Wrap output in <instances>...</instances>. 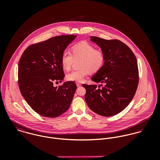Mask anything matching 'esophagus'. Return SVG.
<instances>
[{"label":"esophagus","instance_id":"1","mask_svg":"<svg viewBox=\"0 0 160 160\" xmlns=\"http://www.w3.org/2000/svg\"><path fill=\"white\" fill-rule=\"evenodd\" d=\"M76 86H77L78 87H80V86H82V84H81V83H79V82H77V83H76Z\"/></svg>","mask_w":160,"mask_h":160}]
</instances>
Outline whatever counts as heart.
<instances>
[{
  "label": "heart",
  "instance_id": "1",
  "mask_svg": "<svg viewBox=\"0 0 160 160\" xmlns=\"http://www.w3.org/2000/svg\"><path fill=\"white\" fill-rule=\"evenodd\" d=\"M72 54L68 51H64L62 55L61 62L63 68L69 70L74 60L80 59L78 69L72 71L67 76L69 81L82 82L91 72L98 71L104 65L105 55L103 53L91 44L82 42L72 46Z\"/></svg>",
  "mask_w": 160,
  "mask_h": 160
}]
</instances>
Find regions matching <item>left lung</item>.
Segmentation results:
<instances>
[{"mask_svg": "<svg viewBox=\"0 0 160 160\" xmlns=\"http://www.w3.org/2000/svg\"><path fill=\"white\" fill-rule=\"evenodd\" d=\"M91 41L101 48L105 55L102 68L91 78L97 85L83 84L86 102L89 108L103 116H112L122 112L131 102L138 84L136 57L122 42L91 36Z\"/></svg>", "mask_w": 160, "mask_h": 160, "instance_id": "1", "label": "left lung"}]
</instances>
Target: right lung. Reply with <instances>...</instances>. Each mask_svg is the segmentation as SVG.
Segmentation results:
<instances>
[{
    "instance_id": "right-lung-1",
    "label": "right lung",
    "mask_w": 160,
    "mask_h": 160,
    "mask_svg": "<svg viewBox=\"0 0 160 160\" xmlns=\"http://www.w3.org/2000/svg\"><path fill=\"white\" fill-rule=\"evenodd\" d=\"M75 35L55 36L29 46L18 64V86L31 108L42 116L56 118L68 110L77 86L65 82L58 87L53 82L65 77L62 55Z\"/></svg>"
}]
</instances>
